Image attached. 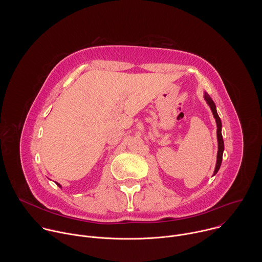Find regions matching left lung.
<instances>
[{"label": "left lung", "mask_w": 262, "mask_h": 262, "mask_svg": "<svg viewBox=\"0 0 262 262\" xmlns=\"http://www.w3.org/2000/svg\"><path fill=\"white\" fill-rule=\"evenodd\" d=\"M204 99L206 100V102L208 103V105L210 106V110L212 112V115L215 119V122H216V137H217V156H216V164H215V168H214V172H213V175H215L221 167V164H222V159H223V151H224V141H223V137H222V122H221V119L216 113V107H215V104L213 102V100L211 99V97L205 92L204 93Z\"/></svg>", "instance_id": "1"}]
</instances>
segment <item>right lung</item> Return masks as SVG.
<instances>
[{
    "label": "right lung",
    "mask_w": 262,
    "mask_h": 262,
    "mask_svg": "<svg viewBox=\"0 0 262 262\" xmlns=\"http://www.w3.org/2000/svg\"><path fill=\"white\" fill-rule=\"evenodd\" d=\"M56 184H57V185H58V186H59V188H61V184H59V183H58V182H56Z\"/></svg>",
    "instance_id": "obj_1"
}]
</instances>
